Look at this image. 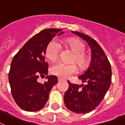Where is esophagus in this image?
I'll return each instance as SVG.
<instances>
[{
  "mask_svg": "<svg viewBox=\"0 0 125 125\" xmlns=\"http://www.w3.org/2000/svg\"><path fill=\"white\" fill-rule=\"evenodd\" d=\"M63 80H64L63 78H61V77H59V78H58V81H59V82L63 81Z\"/></svg>",
  "mask_w": 125,
  "mask_h": 125,
  "instance_id": "34e87169",
  "label": "esophagus"
}]
</instances>
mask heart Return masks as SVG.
<instances>
[{
    "label": "heart",
    "instance_id": "b5f03b06",
    "mask_svg": "<svg viewBox=\"0 0 125 125\" xmlns=\"http://www.w3.org/2000/svg\"><path fill=\"white\" fill-rule=\"evenodd\" d=\"M62 43L69 48L73 52L74 57L73 61H76L80 67L84 68L88 62V57L84 52L86 49L85 44L78 39L68 38L61 41ZM61 52V45L55 40L51 41L46 47L45 55L47 59L51 61H55L58 59ZM77 66L74 64H66L59 62L53 64L51 68L52 74L66 78L77 73Z\"/></svg>",
    "mask_w": 125,
    "mask_h": 125
}]
</instances>
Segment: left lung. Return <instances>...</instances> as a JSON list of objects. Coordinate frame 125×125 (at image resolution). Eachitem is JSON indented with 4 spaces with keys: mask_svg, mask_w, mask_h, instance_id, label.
Returning <instances> with one entry per match:
<instances>
[{
    "mask_svg": "<svg viewBox=\"0 0 125 125\" xmlns=\"http://www.w3.org/2000/svg\"><path fill=\"white\" fill-rule=\"evenodd\" d=\"M72 32L88 43L92 51V59L89 68L78 76L86 84H74L68 81V89L64 95V102L71 111L85 114L96 108L105 97L111 83V67L97 41L84 33Z\"/></svg>",
    "mask_w": 125,
    "mask_h": 125,
    "instance_id": "obj_1",
    "label": "left lung"
}]
</instances>
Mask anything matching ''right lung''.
I'll use <instances>...</instances> for the list:
<instances>
[{"mask_svg": "<svg viewBox=\"0 0 125 125\" xmlns=\"http://www.w3.org/2000/svg\"><path fill=\"white\" fill-rule=\"evenodd\" d=\"M61 30L45 29L35 35L21 47L13 58L8 80L12 97L20 107L26 111H37L43 107L49 95L58 78L48 76V63L45 61L46 47L55 35L63 33ZM48 80L38 82L39 76Z\"/></svg>", "mask_w": 125, "mask_h": 125, "instance_id": "1", "label": "right lung"}]
</instances>
